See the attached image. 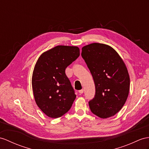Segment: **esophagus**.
Here are the masks:
<instances>
[{
	"label": "esophagus",
	"mask_w": 149,
	"mask_h": 149,
	"mask_svg": "<svg viewBox=\"0 0 149 149\" xmlns=\"http://www.w3.org/2000/svg\"><path fill=\"white\" fill-rule=\"evenodd\" d=\"M83 92H84V90H83V89H81V90H79V94H82V93H83Z\"/></svg>",
	"instance_id": "34e87169"
}]
</instances>
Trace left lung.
Masks as SVG:
<instances>
[{
  "label": "left lung",
  "instance_id": "8db88e82",
  "mask_svg": "<svg viewBox=\"0 0 149 149\" xmlns=\"http://www.w3.org/2000/svg\"><path fill=\"white\" fill-rule=\"evenodd\" d=\"M81 56L90 71L95 95L88 102L100 118L113 116L124 106L130 91V76L120 56L111 46L93 43L82 47Z\"/></svg>",
  "mask_w": 149,
  "mask_h": 149
}]
</instances>
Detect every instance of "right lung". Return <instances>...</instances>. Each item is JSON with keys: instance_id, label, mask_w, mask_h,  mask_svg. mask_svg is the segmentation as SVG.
I'll use <instances>...</instances> for the list:
<instances>
[{"instance_id": "add662e5", "label": "right lung", "mask_w": 149, "mask_h": 149, "mask_svg": "<svg viewBox=\"0 0 149 149\" xmlns=\"http://www.w3.org/2000/svg\"><path fill=\"white\" fill-rule=\"evenodd\" d=\"M79 56L78 47L58 45L42 53L35 64L31 79L35 100L49 118L62 116L76 99L65 70Z\"/></svg>"}]
</instances>
